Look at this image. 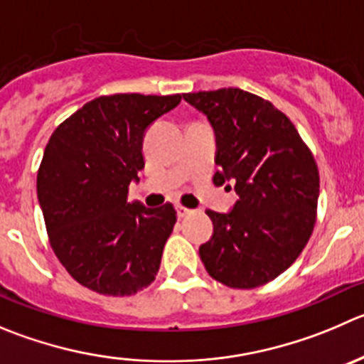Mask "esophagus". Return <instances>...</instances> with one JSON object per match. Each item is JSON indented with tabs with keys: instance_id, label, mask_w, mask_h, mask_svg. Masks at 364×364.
<instances>
[{
	"instance_id": "34e87169",
	"label": "esophagus",
	"mask_w": 364,
	"mask_h": 364,
	"mask_svg": "<svg viewBox=\"0 0 364 364\" xmlns=\"http://www.w3.org/2000/svg\"><path fill=\"white\" fill-rule=\"evenodd\" d=\"M191 213H193L191 209H186V207H182V205H176V216H178L180 220H182V218H186V216H189Z\"/></svg>"
}]
</instances>
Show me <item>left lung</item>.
I'll return each mask as SVG.
<instances>
[{
    "label": "left lung",
    "instance_id": "8db88e82",
    "mask_svg": "<svg viewBox=\"0 0 364 364\" xmlns=\"http://www.w3.org/2000/svg\"><path fill=\"white\" fill-rule=\"evenodd\" d=\"M184 100L214 130V184L232 182L240 196L228 213L205 210L214 230L200 259L228 288H257L286 272L313 234L316 162L288 116L259 96L228 87Z\"/></svg>",
    "mask_w": 364,
    "mask_h": 364
}]
</instances>
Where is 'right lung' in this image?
Instances as JSON below:
<instances>
[{"instance_id":"right-lung-1","label":"right lung","mask_w":364,"mask_h":364,"mask_svg":"<svg viewBox=\"0 0 364 364\" xmlns=\"http://www.w3.org/2000/svg\"><path fill=\"white\" fill-rule=\"evenodd\" d=\"M182 96L114 95L85 103L50 137L37 198L51 248L69 275L102 295L128 296L155 280L176 221L171 203L127 202L144 168L148 127Z\"/></svg>"}]
</instances>
